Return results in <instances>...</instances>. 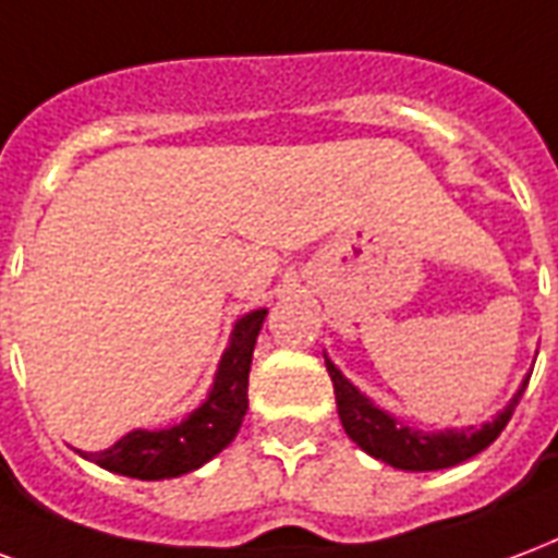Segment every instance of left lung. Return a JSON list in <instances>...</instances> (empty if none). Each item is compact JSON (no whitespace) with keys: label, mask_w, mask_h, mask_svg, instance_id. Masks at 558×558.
Segmentation results:
<instances>
[{"label":"left lung","mask_w":558,"mask_h":558,"mask_svg":"<svg viewBox=\"0 0 558 558\" xmlns=\"http://www.w3.org/2000/svg\"><path fill=\"white\" fill-rule=\"evenodd\" d=\"M327 372L332 377V389H336V404H339V418L344 425V434L351 437L363 451H368L377 461L398 466V470H446L454 463L473 458L478 451H485L490 442L502 434L508 418L520 404V396L530 380H523L518 396L508 404L494 422H487L482 428H461V430H418L410 425H401L384 410H377L368 398L348 384L336 365L327 360Z\"/></svg>","instance_id":"1"}]
</instances>
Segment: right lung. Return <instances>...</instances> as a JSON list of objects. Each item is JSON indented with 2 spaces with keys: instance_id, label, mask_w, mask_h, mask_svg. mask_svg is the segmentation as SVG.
<instances>
[{
  "instance_id": "add662e5",
  "label": "right lung",
  "mask_w": 558,
  "mask_h": 558,
  "mask_svg": "<svg viewBox=\"0 0 558 558\" xmlns=\"http://www.w3.org/2000/svg\"><path fill=\"white\" fill-rule=\"evenodd\" d=\"M264 308L238 320L231 332L229 351L222 353L214 389L202 408L190 413L181 425L166 430H130L116 446L95 454H85L104 470L154 482V478H174L190 470H198L214 454L226 449L238 437L240 422L250 408V365L255 339L264 324Z\"/></svg>"
}]
</instances>
